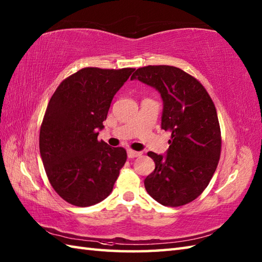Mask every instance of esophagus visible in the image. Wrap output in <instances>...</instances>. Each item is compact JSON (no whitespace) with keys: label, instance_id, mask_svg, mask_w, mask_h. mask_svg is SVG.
I'll use <instances>...</instances> for the list:
<instances>
[{"label":"esophagus","instance_id":"obj_1","mask_svg":"<svg viewBox=\"0 0 262 262\" xmlns=\"http://www.w3.org/2000/svg\"><path fill=\"white\" fill-rule=\"evenodd\" d=\"M127 155H128V158H129V159H134V158H137V157H141L142 153L133 151V149H128Z\"/></svg>","mask_w":262,"mask_h":262}]
</instances>
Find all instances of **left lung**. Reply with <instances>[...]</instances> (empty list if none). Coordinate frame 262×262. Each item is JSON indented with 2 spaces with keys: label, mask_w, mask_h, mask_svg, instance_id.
I'll return each mask as SVG.
<instances>
[{
  "label": "left lung",
  "mask_w": 262,
  "mask_h": 262,
  "mask_svg": "<svg viewBox=\"0 0 262 262\" xmlns=\"http://www.w3.org/2000/svg\"><path fill=\"white\" fill-rule=\"evenodd\" d=\"M130 80L160 92L161 128L171 133L165 155L147 153L155 169L144 180L146 191L169 207L190 203L208 186L221 157V128L213 100L197 79L174 66L140 68Z\"/></svg>",
  "instance_id": "left-lung-1"
}]
</instances>
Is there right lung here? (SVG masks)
<instances>
[{
  "label": "right lung",
  "instance_id": "add662e5",
  "mask_svg": "<svg viewBox=\"0 0 262 262\" xmlns=\"http://www.w3.org/2000/svg\"><path fill=\"white\" fill-rule=\"evenodd\" d=\"M135 69L85 68L60 83L49 100L39 149L54 190L77 207L107 198L127 160L126 149L98 141L110 103Z\"/></svg>",
  "mask_w": 262,
  "mask_h": 262
}]
</instances>
